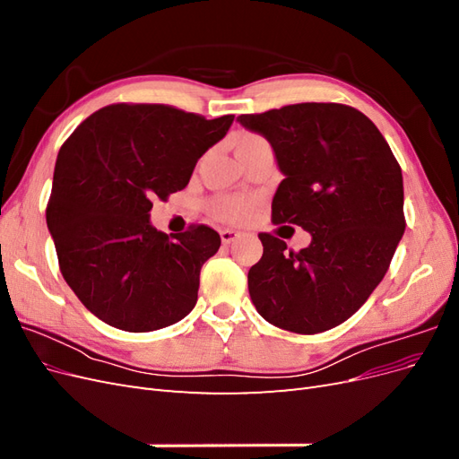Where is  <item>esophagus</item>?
Instances as JSON below:
<instances>
[{
	"label": "esophagus",
	"mask_w": 459,
	"mask_h": 459,
	"mask_svg": "<svg viewBox=\"0 0 459 459\" xmlns=\"http://www.w3.org/2000/svg\"><path fill=\"white\" fill-rule=\"evenodd\" d=\"M220 238H221V243H224V245H231L233 241L239 239V231L221 230V231H220Z\"/></svg>",
	"instance_id": "esophagus-1"
}]
</instances>
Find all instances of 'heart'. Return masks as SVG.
<instances>
[{
    "label": "heart",
    "instance_id": "obj_1",
    "mask_svg": "<svg viewBox=\"0 0 459 459\" xmlns=\"http://www.w3.org/2000/svg\"><path fill=\"white\" fill-rule=\"evenodd\" d=\"M258 142H262L260 135L239 132L233 137V147L235 151H239ZM251 206L253 203L241 195H214L206 201V212L220 221H226V224H241V221L247 220L248 212H251Z\"/></svg>",
    "mask_w": 459,
    "mask_h": 459
}]
</instances>
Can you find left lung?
I'll return each mask as SVG.
<instances>
[{"label": "left lung", "mask_w": 459, "mask_h": 459, "mask_svg": "<svg viewBox=\"0 0 459 459\" xmlns=\"http://www.w3.org/2000/svg\"><path fill=\"white\" fill-rule=\"evenodd\" d=\"M238 120L266 137L285 176L272 221L312 233L299 253L258 233L253 304L272 325L300 335L337 327L381 283L404 235L400 164L377 126L349 105L297 103Z\"/></svg>", "instance_id": "8db88e82"}]
</instances>
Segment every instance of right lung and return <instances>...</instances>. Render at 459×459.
I'll return each mask as SVG.
<instances>
[{"label": "right lung", "mask_w": 459, "mask_h": 459, "mask_svg": "<svg viewBox=\"0 0 459 459\" xmlns=\"http://www.w3.org/2000/svg\"><path fill=\"white\" fill-rule=\"evenodd\" d=\"M231 122L233 115L206 120L170 105L115 103L63 143L46 220L65 281L101 322L145 333L195 307L220 235L197 224L169 238L151 226V201L184 189Z\"/></svg>", "instance_id": "add662e5"}]
</instances>
